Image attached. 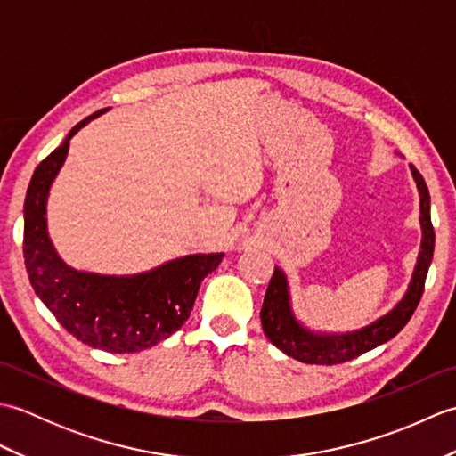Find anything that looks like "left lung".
<instances>
[{"label": "left lung", "instance_id": "1", "mask_svg": "<svg viewBox=\"0 0 456 456\" xmlns=\"http://www.w3.org/2000/svg\"><path fill=\"white\" fill-rule=\"evenodd\" d=\"M413 180L418 183L421 203V250L418 256V265L413 270V278L410 282L408 292L402 297V302L384 317L376 319L374 323L348 333H314L305 329L294 317L289 307V288L288 278L280 268H274V274L270 278V284L265 296L263 309H260V322H263L265 335L270 343L278 346L284 354L296 358L305 364H341L353 358L372 351L378 345L390 341L398 335L405 323L410 322L415 307L423 296L425 278L433 258L435 248V231L431 225V206H429V190L418 168L411 164Z\"/></svg>", "mask_w": 456, "mask_h": 456}]
</instances>
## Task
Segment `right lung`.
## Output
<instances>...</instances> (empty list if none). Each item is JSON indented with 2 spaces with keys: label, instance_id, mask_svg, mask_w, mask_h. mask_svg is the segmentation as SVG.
Here are the masks:
<instances>
[{
  "label": "right lung",
  "instance_id": "add662e5",
  "mask_svg": "<svg viewBox=\"0 0 456 456\" xmlns=\"http://www.w3.org/2000/svg\"><path fill=\"white\" fill-rule=\"evenodd\" d=\"M35 168L25 198L23 256L35 294L56 322L78 341L108 353H137L168 338L183 325L196 302L201 280L221 263L223 253L188 255L133 276L80 273L56 255L46 231V198L66 160L70 139Z\"/></svg>",
  "mask_w": 456,
  "mask_h": 456
}]
</instances>
